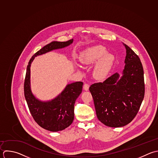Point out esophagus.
<instances>
[{
    "label": "esophagus",
    "instance_id": "esophagus-1",
    "mask_svg": "<svg viewBox=\"0 0 158 158\" xmlns=\"http://www.w3.org/2000/svg\"><path fill=\"white\" fill-rule=\"evenodd\" d=\"M83 88H84V89L85 91H87V90H89V85L87 84H85L84 85Z\"/></svg>",
    "mask_w": 158,
    "mask_h": 158
}]
</instances>
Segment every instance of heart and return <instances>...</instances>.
Wrapping results in <instances>:
<instances>
[{
  "instance_id": "obj_1",
  "label": "heart",
  "mask_w": 158,
  "mask_h": 158,
  "mask_svg": "<svg viewBox=\"0 0 158 158\" xmlns=\"http://www.w3.org/2000/svg\"><path fill=\"white\" fill-rule=\"evenodd\" d=\"M114 60V55L107 53L106 48L102 45L89 47L79 55V60L83 64L89 65L97 61L93 69V74L96 79L100 80L106 78L108 75Z\"/></svg>"
}]
</instances>
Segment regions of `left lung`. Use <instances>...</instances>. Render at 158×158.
<instances>
[{
    "mask_svg": "<svg viewBox=\"0 0 158 158\" xmlns=\"http://www.w3.org/2000/svg\"><path fill=\"white\" fill-rule=\"evenodd\" d=\"M125 66L122 75L114 74L103 82L92 84L97 116L106 126L121 127L137 115L145 95L144 73L138 55L127 45Z\"/></svg>",
    "mask_w": 158,
    "mask_h": 158,
    "instance_id": "8db88e82",
    "label": "left lung"
}]
</instances>
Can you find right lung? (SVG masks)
<instances>
[{"mask_svg": "<svg viewBox=\"0 0 158 158\" xmlns=\"http://www.w3.org/2000/svg\"><path fill=\"white\" fill-rule=\"evenodd\" d=\"M73 42V39L66 42H50L32 56L27 66L24 92L28 108L38 125L51 132L63 131L73 123L74 118V103L82 92L83 82H76L69 84L55 98L47 101H42L37 98L31 90V65L35 57L54 50L63 48L70 45Z\"/></svg>", "mask_w": 158, "mask_h": 158, "instance_id": "add662e5", "label": "right lung"}]
</instances>
